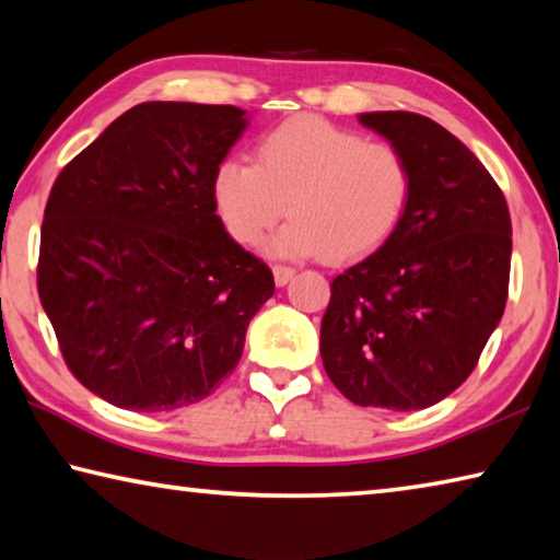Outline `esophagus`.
<instances>
[{"label": "esophagus", "instance_id": "esophagus-1", "mask_svg": "<svg viewBox=\"0 0 560 560\" xmlns=\"http://www.w3.org/2000/svg\"><path fill=\"white\" fill-rule=\"evenodd\" d=\"M293 273H296V269H293V267L273 264V281H277V287H287V283L293 279Z\"/></svg>", "mask_w": 560, "mask_h": 560}]
</instances>
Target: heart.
I'll return each instance as SVG.
<instances>
[{"label":"heart","instance_id":"b5f03b06","mask_svg":"<svg viewBox=\"0 0 560 560\" xmlns=\"http://www.w3.org/2000/svg\"><path fill=\"white\" fill-rule=\"evenodd\" d=\"M412 187V165L397 145L303 116L259 140L257 163L226 158L214 173L212 195L234 242L259 244L289 212L273 252L348 261L390 240Z\"/></svg>","mask_w":560,"mask_h":560}]
</instances>
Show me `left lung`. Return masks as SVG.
<instances>
[{
	"label": "left lung",
	"mask_w": 560,
	"mask_h": 560,
	"mask_svg": "<svg viewBox=\"0 0 560 560\" xmlns=\"http://www.w3.org/2000/svg\"><path fill=\"white\" fill-rule=\"evenodd\" d=\"M360 122L410 160L412 200L381 249L330 281L320 358L350 402L422 410L467 381L504 316L511 217L489 170L440 122L407 110Z\"/></svg>",
	"instance_id": "left-lung-1"
}]
</instances>
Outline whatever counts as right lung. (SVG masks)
<instances>
[{
    "mask_svg": "<svg viewBox=\"0 0 560 560\" xmlns=\"http://www.w3.org/2000/svg\"><path fill=\"white\" fill-rule=\"evenodd\" d=\"M236 106L150 101L66 165L44 210L42 306L75 381L136 412L205 400L236 363L271 269L217 217Z\"/></svg>",
    "mask_w": 560,
    "mask_h": 560,
    "instance_id": "add662e5",
    "label": "right lung"
}]
</instances>
